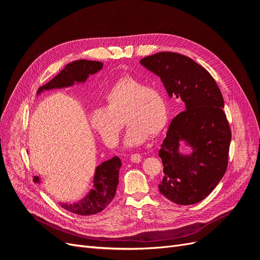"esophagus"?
Segmentation results:
<instances>
[{
	"label": "esophagus",
	"mask_w": 260,
	"mask_h": 260,
	"mask_svg": "<svg viewBox=\"0 0 260 260\" xmlns=\"http://www.w3.org/2000/svg\"><path fill=\"white\" fill-rule=\"evenodd\" d=\"M141 159H142V157H141V155L138 154V153L131 155V161L132 162H140Z\"/></svg>",
	"instance_id": "obj_1"
}]
</instances>
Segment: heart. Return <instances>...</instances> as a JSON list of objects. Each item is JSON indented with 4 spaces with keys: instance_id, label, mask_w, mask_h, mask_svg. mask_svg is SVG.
I'll return each mask as SVG.
<instances>
[{
    "instance_id": "b5f03b06",
    "label": "heart",
    "mask_w": 260,
    "mask_h": 260,
    "mask_svg": "<svg viewBox=\"0 0 260 260\" xmlns=\"http://www.w3.org/2000/svg\"><path fill=\"white\" fill-rule=\"evenodd\" d=\"M104 107L90 113L89 121L103 142L116 146L123 122L129 125L123 145L137 147L155 137L167 123V104L162 93L132 77L116 81L104 96Z\"/></svg>"
}]
</instances>
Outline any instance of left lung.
<instances>
[{"label":"left lung","mask_w":260,"mask_h":260,"mask_svg":"<svg viewBox=\"0 0 260 260\" xmlns=\"http://www.w3.org/2000/svg\"><path fill=\"white\" fill-rule=\"evenodd\" d=\"M140 64L160 77L169 98L180 99L185 109L172 119L159 149L165 174L159 192L178 205L200 203L228 166L231 130L222 94L207 70L184 55L160 52ZM181 144L190 152L180 151Z\"/></svg>","instance_id":"obj_1"}]
</instances>
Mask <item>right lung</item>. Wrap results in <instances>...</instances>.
<instances>
[{"label":"right lung","instance_id":"add662e5","mask_svg":"<svg viewBox=\"0 0 260 260\" xmlns=\"http://www.w3.org/2000/svg\"><path fill=\"white\" fill-rule=\"evenodd\" d=\"M102 68H103V62L95 60L80 59L69 62L52 80L40 86L37 95H40L44 91L72 88L75 84L84 83L90 76L95 75ZM120 167L121 160L117 156L103 161L95 168L92 180L93 187L84 198L75 203L59 202V205L73 214L80 216L99 214L115 198L117 185L119 182ZM35 181L37 183H41L40 177H35Z\"/></svg>","mask_w":260,"mask_h":260}]
</instances>
